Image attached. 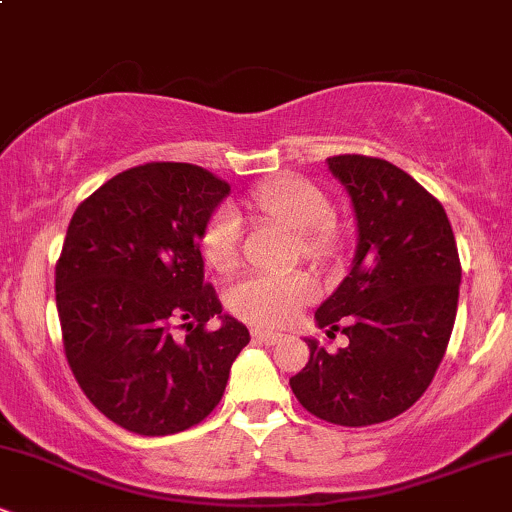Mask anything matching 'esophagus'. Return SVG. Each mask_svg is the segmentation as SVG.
I'll list each match as a JSON object with an SVG mask.
<instances>
[{"instance_id":"obj_1","label":"esophagus","mask_w":512,"mask_h":512,"mask_svg":"<svg viewBox=\"0 0 512 512\" xmlns=\"http://www.w3.org/2000/svg\"><path fill=\"white\" fill-rule=\"evenodd\" d=\"M281 337H284V334L269 332V330H255V332H252V339H255V342H260V344H276V342H281Z\"/></svg>"}]
</instances>
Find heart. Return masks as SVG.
<instances>
[{"label": "heart", "instance_id": "obj_1", "mask_svg": "<svg viewBox=\"0 0 512 512\" xmlns=\"http://www.w3.org/2000/svg\"><path fill=\"white\" fill-rule=\"evenodd\" d=\"M250 202L272 219L303 233V248L322 255L332 243L330 221L334 216L330 199L320 187L303 178H276L260 182L250 190ZM243 238V221L231 207H219L204 223V260L219 272L236 267ZM317 296V281L305 272H260L240 279L231 289V308L243 320L264 327L289 325Z\"/></svg>", "mask_w": 512, "mask_h": 512}]
</instances>
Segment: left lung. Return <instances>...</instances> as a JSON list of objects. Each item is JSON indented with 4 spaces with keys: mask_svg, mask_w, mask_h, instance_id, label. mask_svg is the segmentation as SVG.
<instances>
[{
    "mask_svg": "<svg viewBox=\"0 0 512 512\" xmlns=\"http://www.w3.org/2000/svg\"><path fill=\"white\" fill-rule=\"evenodd\" d=\"M327 163L354 204L358 245L349 276L315 320L327 337L342 330L349 346L327 354L305 339L310 361L289 383L317 419L373 426L431 385L455 325L460 255L443 204L402 168L361 154Z\"/></svg>",
    "mask_w": 512,
    "mask_h": 512,
    "instance_id": "left-lung-1",
    "label": "left lung"
}]
</instances>
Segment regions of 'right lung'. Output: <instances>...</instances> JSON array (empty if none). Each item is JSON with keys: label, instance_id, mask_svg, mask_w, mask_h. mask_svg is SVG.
Wrapping results in <instances>:
<instances>
[{"label": "right lung", "instance_id": "right-lung-1", "mask_svg": "<svg viewBox=\"0 0 512 512\" xmlns=\"http://www.w3.org/2000/svg\"><path fill=\"white\" fill-rule=\"evenodd\" d=\"M228 182L192 163L117 173L69 221L55 267L62 344L76 383L101 414L139 436L197 426L250 342L204 281V223ZM219 316V331L206 322ZM175 326L188 334L172 337Z\"/></svg>", "mask_w": 512, "mask_h": 512}]
</instances>
